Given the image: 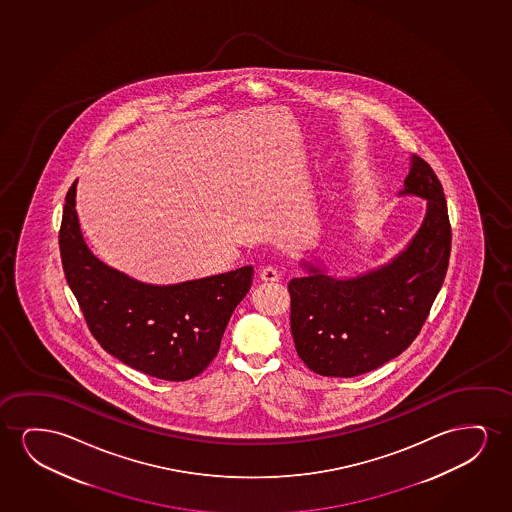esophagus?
Returning <instances> with one entry per match:
<instances>
[{
	"instance_id": "obj_1",
	"label": "esophagus",
	"mask_w": 512,
	"mask_h": 512,
	"mask_svg": "<svg viewBox=\"0 0 512 512\" xmlns=\"http://www.w3.org/2000/svg\"><path fill=\"white\" fill-rule=\"evenodd\" d=\"M260 280L266 281V283H274V281L280 280V274L273 266H267L260 271Z\"/></svg>"
}]
</instances>
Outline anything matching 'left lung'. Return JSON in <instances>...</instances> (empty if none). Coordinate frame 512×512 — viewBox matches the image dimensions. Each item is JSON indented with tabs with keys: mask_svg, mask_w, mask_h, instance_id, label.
<instances>
[{
	"mask_svg": "<svg viewBox=\"0 0 512 512\" xmlns=\"http://www.w3.org/2000/svg\"><path fill=\"white\" fill-rule=\"evenodd\" d=\"M421 197L418 231L392 259L355 276L332 274L330 262L301 260L302 278L288 283L295 350L311 371L353 378L399 357L418 336L448 271L451 227L442 185L418 155L399 197Z\"/></svg>",
	"mask_w": 512,
	"mask_h": 512,
	"instance_id": "obj_1",
	"label": "left lung"
}]
</instances>
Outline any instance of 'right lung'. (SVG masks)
Masks as SVG:
<instances>
[{
  "instance_id": "right-lung-1",
  "label": "right lung",
  "mask_w": 512,
  "mask_h": 512,
  "mask_svg": "<svg viewBox=\"0 0 512 512\" xmlns=\"http://www.w3.org/2000/svg\"><path fill=\"white\" fill-rule=\"evenodd\" d=\"M77 182L66 194L59 248L92 336L122 364L148 376L187 381L201 374L217 357L227 323L252 287L253 267L171 285L131 278L85 243L75 208Z\"/></svg>"
}]
</instances>
